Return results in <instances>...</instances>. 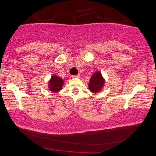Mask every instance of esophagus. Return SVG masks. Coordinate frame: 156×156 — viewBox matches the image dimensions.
I'll list each match as a JSON object with an SVG mask.
<instances>
[{
  "mask_svg": "<svg viewBox=\"0 0 156 156\" xmlns=\"http://www.w3.org/2000/svg\"><path fill=\"white\" fill-rule=\"evenodd\" d=\"M73 78H80V75H73L72 76Z\"/></svg>",
  "mask_w": 156,
  "mask_h": 156,
  "instance_id": "1",
  "label": "esophagus"
}]
</instances>
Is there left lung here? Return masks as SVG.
<instances>
[{"label": "left lung", "mask_w": 156, "mask_h": 156, "mask_svg": "<svg viewBox=\"0 0 156 156\" xmlns=\"http://www.w3.org/2000/svg\"><path fill=\"white\" fill-rule=\"evenodd\" d=\"M104 82L105 81L102 77L101 73L100 72H96L93 74L90 80V83L88 85L89 90L93 93H98L103 87Z\"/></svg>", "instance_id": "left-lung-1"}]
</instances>
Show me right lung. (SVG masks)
Masks as SVG:
<instances>
[{"label":"right lung","instance_id":"obj_1","mask_svg":"<svg viewBox=\"0 0 156 156\" xmlns=\"http://www.w3.org/2000/svg\"><path fill=\"white\" fill-rule=\"evenodd\" d=\"M63 84V81L61 78L56 75L51 76L49 81V88L52 92H58L62 88Z\"/></svg>","mask_w":156,"mask_h":156}]
</instances>
